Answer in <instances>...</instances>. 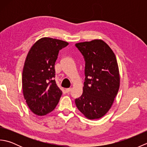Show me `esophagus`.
I'll return each mask as SVG.
<instances>
[{"label": "esophagus", "mask_w": 147, "mask_h": 147, "mask_svg": "<svg viewBox=\"0 0 147 147\" xmlns=\"http://www.w3.org/2000/svg\"><path fill=\"white\" fill-rule=\"evenodd\" d=\"M71 90H72V88H65V91L67 93H69V92H70L71 91Z\"/></svg>", "instance_id": "1"}]
</instances>
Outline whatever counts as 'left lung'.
Segmentation results:
<instances>
[{"instance_id":"left-lung-1","label":"left lung","mask_w":147,"mask_h":147,"mask_svg":"<svg viewBox=\"0 0 147 147\" xmlns=\"http://www.w3.org/2000/svg\"><path fill=\"white\" fill-rule=\"evenodd\" d=\"M75 45L85 61L83 94L75 100V104L87 119H100L111 109L119 88L116 57L102 40L77 43Z\"/></svg>"}]
</instances>
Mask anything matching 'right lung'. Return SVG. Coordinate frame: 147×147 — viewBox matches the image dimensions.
Here are the masks:
<instances>
[{"instance_id": "right-lung-1", "label": "right lung", "mask_w": 147, "mask_h": 147, "mask_svg": "<svg viewBox=\"0 0 147 147\" xmlns=\"http://www.w3.org/2000/svg\"><path fill=\"white\" fill-rule=\"evenodd\" d=\"M69 43L61 40L43 37L31 47L24 62L22 88L24 99L32 112L45 115L55 108L62 94L55 80V62L59 52Z\"/></svg>"}]
</instances>
